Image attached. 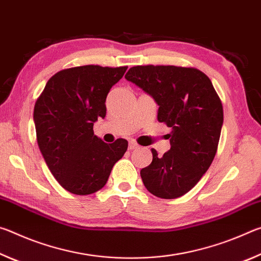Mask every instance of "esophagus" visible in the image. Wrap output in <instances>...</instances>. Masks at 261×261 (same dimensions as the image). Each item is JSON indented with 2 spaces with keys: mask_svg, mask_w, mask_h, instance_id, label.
<instances>
[{
  "mask_svg": "<svg viewBox=\"0 0 261 261\" xmlns=\"http://www.w3.org/2000/svg\"><path fill=\"white\" fill-rule=\"evenodd\" d=\"M138 147H139V145L135 143V141H130V143H129V149H136Z\"/></svg>",
  "mask_w": 261,
  "mask_h": 261,
  "instance_id": "1",
  "label": "esophagus"
}]
</instances>
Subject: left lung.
Masks as SVG:
<instances>
[{"label": "left lung", "mask_w": 261, "mask_h": 261, "mask_svg": "<svg viewBox=\"0 0 261 261\" xmlns=\"http://www.w3.org/2000/svg\"><path fill=\"white\" fill-rule=\"evenodd\" d=\"M125 79L158 103V121L171 127L170 149L140 170L149 192L175 199L199 182L218 149L223 108L211 79L200 70L175 65H137Z\"/></svg>", "instance_id": "8db88e82"}]
</instances>
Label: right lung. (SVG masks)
<instances>
[{
	"label": "right lung",
	"instance_id": "obj_1",
	"mask_svg": "<svg viewBox=\"0 0 261 261\" xmlns=\"http://www.w3.org/2000/svg\"><path fill=\"white\" fill-rule=\"evenodd\" d=\"M126 69L83 65L62 70L35 102L39 148L53 176L69 192L86 196L99 191L126 152L125 139L106 144L93 131L98 118L106 116L110 88Z\"/></svg>",
	"mask_w": 261,
	"mask_h": 261
}]
</instances>
